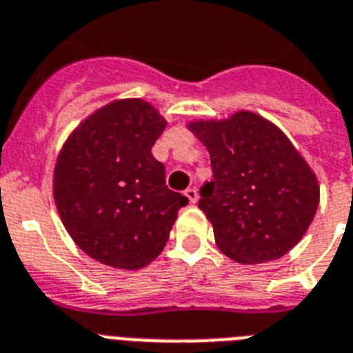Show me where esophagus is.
<instances>
[{
  "instance_id": "obj_1",
  "label": "esophagus",
  "mask_w": 353,
  "mask_h": 353,
  "mask_svg": "<svg viewBox=\"0 0 353 353\" xmlns=\"http://www.w3.org/2000/svg\"><path fill=\"white\" fill-rule=\"evenodd\" d=\"M184 195L188 196V201H190L191 204H195V202L199 201V193H196L195 188H188V190L184 191Z\"/></svg>"
}]
</instances>
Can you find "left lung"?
I'll use <instances>...</instances> for the list:
<instances>
[{"label":"left lung","mask_w":353,"mask_h":353,"mask_svg":"<svg viewBox=\"0 0 353 353\" xmlns=\"http://www.w3.org/2000/svg\"><path fill=\"white\" fill-rule=\"evenodd\" d=\"M188 128L206 147L214 180L199 208L217 247L237 263L278 259L304 237L321 185L315 171L278 125L252 110L223 119H193Z\"/></svg>","instance_id":"left-lung-1"}]
</instances>
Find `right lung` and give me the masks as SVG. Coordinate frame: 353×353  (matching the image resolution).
I'll list each match as a JSON object with an SVG mask.
<instances>
[{"label": "right lung", "mask_w": 353, "mask_h": 353, "mask_svg": "<svg viewBox=\"0 0 353 353\" xmlns=\"http://www.w3.org/2000/svg\"><path fill=\"white\" fill-rule=\"evenodd\" d=\"M168 121L139 97L110 101L68 136L53 169V199L75 245L123 270L154 261L188 196L168 190L151 147Z\"/></svg>", "instance_id": "obj_1"}]
</instances>
